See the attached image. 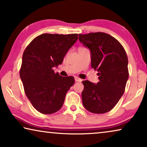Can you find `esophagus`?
Returning <instances> with one entry per match:
<instances>
[{
  "label": "esophagus",
  "instance_id": "esophagus-1",
  "mask_svg": "<svg viewBox=\"0 0 147 147\" xmlns=\"http://www.w3.org/2000/svg\"><path fill=\"white\" fill-rule=\"evenodd\" d=\"M75 80H76V82H82V79H80V78L77 77V76H76V77H75Z\"/></svg>",
  "mask_w": 147,
  "mask_h": 147
}]
</instances>
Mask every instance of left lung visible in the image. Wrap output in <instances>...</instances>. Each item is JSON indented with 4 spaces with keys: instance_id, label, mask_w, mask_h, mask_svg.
Segmentation results:
<instances>
[{
    "instance_id": "8db88e82",
    "label": "left lung",
    "mask_w": 147,
    "mask_h": 147,
    "mask_svg": "<svg viewBox=\"0 0 147 147\" xmlns=\"http://www.w3.org/2000/svg\"><path fill=\"white\" fill-rule=\"evenodd\" d=\"M79 40L91 52V66L98 71L99 82L86 80L82 103L92 113L109 112L123 95L128 79V57L119 41L105 33L79 34Z\"/></svg>"
}]
</instances>
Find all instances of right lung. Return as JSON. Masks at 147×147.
<instances>
[{"instance_id":"1","label":"right lung","mask_w":147,"mask_h":147,"mask_svg":"<svg viewBox=\"0 0 147 147\" xmlns=\"http://www.w3.org/2000/svg\"><path fill=\"white\" fill-rule=\"evenodd\" d=\"M78 39V34L44 33L35 37L24 51L20 78L26 96L38 112L53 114L63 106L75 80L73 76H61L53 67L62 63Z\"/></svg>"}]
</instances>
